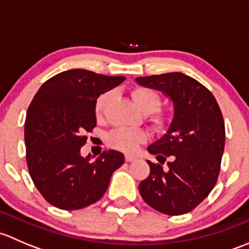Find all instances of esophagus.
Here are the masks:
<instances>
[{
    "instance_id": "34e87169",
    "label": "esophagus",
    "mask_w": 249,
    "mask_h": 249,
    "mask_svg": "<svg viewBox=\"0 0 249 249\" xmlns=\"http://www.w3.org/2000/svg\"><path fill=\"white\" fill-rule=\"evenodd\" d=\"M125 160H126L127 162H131V161H135V160H136V158H135L134 155L126 154V155H125Z\"/></svg>"
}]
</instances>
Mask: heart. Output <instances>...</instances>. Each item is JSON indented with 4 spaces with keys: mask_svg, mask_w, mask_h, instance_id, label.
Masks as SVG:
<instances>
[{
    "mask_svg": "<svg viewBox=\"0 0 249 249\" xmlns=\"http://www.w3.org/2000/svg\"><path fill=\"white\" fill-rule=\"evenodd\" d=\"M132 100H134L135 105L137 106L143 114H152L156 112L152 117L153 124L157 127L161 129L165 125L166 118L165 115L157 113L159 109L160 105H161V99H160L159 94L155 92L154 90L149 89V88L144 87H137L132 90L131 92ZM110 99L109 92H105L102 94L99 99L96 100L95 104V114L97 118H101L104 115L105 110H106L107 105H108ZM147 136L141 130H132V129H118L110 132L107 137V141L110 145L118 148V149L125 150V152H132L137 148V145L141 142H144Z\"/></svg>",
    "mask_w": 249,
    "mask_h": 249,
    "instance_id": "obj_1",
    "label": "heart"
}]
</instances>
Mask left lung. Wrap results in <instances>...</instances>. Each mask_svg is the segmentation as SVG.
Segmentation results:
<instances>
[{"label":"left lung","instance_id":"obj_1","mask_svg":"<svg viewBox=\"0 0 249 249\" xmlns=\"http://www.w3.org/2000/svg\"><path fill=\"white\" fill-rule=\"evenodd\" d=\"M135 80L162 92L173 106L166 134L148 147L160 164L171 159L169 169L147 161L150 173L140 183V194L164 214H184L202 202L217 182L225 144L222 112L207 88L180 72Z\"/></svg>","mask_w":249,"mask_h":249}]
</instances>
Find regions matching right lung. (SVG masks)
<instances>
[{
    "label": "right lung",
    "mask_w": 249,
    "mask_h": 249,
    "mask_svg": "<svg viewBox=\"0 0 249 249\" xmlns=\"http://www.w3.org/2000/svg\"><path fill=\"white\" fill-rule=\"evenodd\" d=\"M124 80L74 69L48 79L35 95L25 120L27 167L37 189L55 207L73 211L95 203L124 164L118 150L104 152L95 161L80 154L85 134L96 126V100Z\"/></svg>",
    "instance_id": "right-lung-1"
}]
</instances>
